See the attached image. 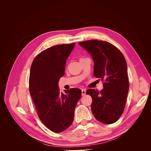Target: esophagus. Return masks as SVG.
Returning a JSON list of instances; mask_svg holds the SVG:
<instances>
[{"label":"esophagus","mask_w":151,"mask_h":151,"mask_svg":"<svg viewBox=\"0 0 151 151\" xmlns=\"http://www.w3.org/2000/svg\"><path fill=\"white\" fill-rule=\"evenodd\" d=\"M81 91H82V95L84 96L86 94V89H82Z\"/></svg>","instance_id":"1"}]
</instances>
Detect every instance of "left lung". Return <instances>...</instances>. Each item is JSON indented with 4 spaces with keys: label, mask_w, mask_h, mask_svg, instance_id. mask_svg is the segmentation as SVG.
I'll use <instances>...</instances> for the list:
<instances>
[{
    "label": "left lung",
    "mask_w": 151,
    "mask_h": 151,
    "mask_svg": "<svg viewBox=\"0 0 151 151\" xmlns=\"http://www.w3.org/2000/svg\"><path fill=\"white\" fill-rule=\"evenodd\" d=\"M79 44L92 56L94 75L104 81V88L99 92L94 89L86 91L93 99L91 111L98 121L111 124L122 115L129 89L125 57L106 42L92 40Z\"/></svg>",
    "instance_id": "obj_1"
}]
</instances>
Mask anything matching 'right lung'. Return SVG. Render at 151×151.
Wrapping results in <instances>:
<instances>
[{
	"mask_svg": "<svg viewBox=\"0 0 151 151\" xmlns=\"http://www.w3.org/2000/svg\"><path fill=\"white\" fill-rule=\"evenodd\" d=\"M75 43L59 45L47 48L35 57L30 70L29 92L40 119L55 133L72 124L74 110L82 91L77 88L60 93L58 81L65 74L67 59Z\"/></svg>",
	"mask_w": 151,
	"mask_h": 151,
	"instance_id": "obj_1",
	"label": "right lung"
}]
</instances>
